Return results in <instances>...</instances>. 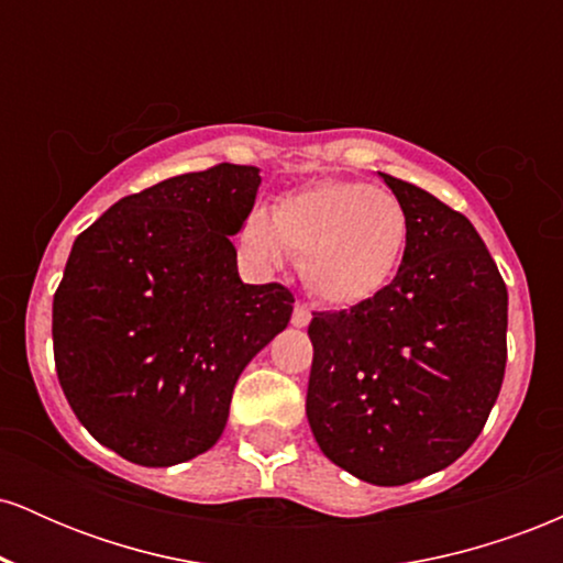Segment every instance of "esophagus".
Listing matches in <instances>:
<instances>
[{
    "label": "esophagus",
    "mask_w": 563,
    "mask_h": 563,
    "mask_svg": "<svg viewBox=\"0 0 563 563\" xmlns=\"http://www.w3.org/2000/svg\"><path fill=\"white\" fill-rule=\"evenodd\" d=\"M309 320H312V312H309L307 303H296V307H294V318H290V322H294L296 328H307Z\"/></svg>",
    "instance_id": "1"
}]
</instances>
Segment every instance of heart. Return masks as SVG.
I'll list each match as a JSON object with an SVG mask.
<instances>
[{"label": "heart", "mask_w": 563, "mask_h": 563, "mask_svg": "<svg viewBox=\"0 0 563 563\" xmlns=\"http://www.w3.org/2000/svg\"><path fill=\"white\" fill-rule=\"evenodd\" d=\"M241 238L267 267H280L288 251L299 256L303 283L320 301L357 307L376 299L397 277L410 219L384 187L320 179L283 196L273 217L251 211Z\"/></svg>", "instance_id": "heart-1"}]
</instances>
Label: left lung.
Here are the masks:
<instances>
[{"label": "left lung", "instance_id": "obj_1", "mask_svg": "<svg viewBox=\"0 0 563 563\" xmlns=\"http://www.w3.org/2000/svg\"><path fill=\"white\" fill-rule=\"evenodd\" d=\"M380 177L410 219L402 264L376 299L314 312L307 418L335 466L397 487L482 434L506 373L508 290L461 211Z\"/></svg>", "mask_w": 563, "mask_h": 563}]
</instances>
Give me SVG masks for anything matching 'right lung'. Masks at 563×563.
Here are the masks:
<instances>
[{
	"label": "right lung",
	"mask_w": 563,
	"mask_h": 563,
	"mask_svg": "<svg viewBox=\"0 0 563 563\" xmlns=\"http://www.w3.org/2000/svg\"><path fill=\"white\" fill-rule=\"evenodd\" d=\"M260 185L256 166L179 174L121 198L70 249L57 378L84 429L137 466L214 448L238 376L288 325L294 294L243 283L230 241Z\"/></svg>",
	"instance_id": "1"
}]
</instances>
